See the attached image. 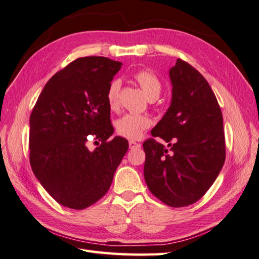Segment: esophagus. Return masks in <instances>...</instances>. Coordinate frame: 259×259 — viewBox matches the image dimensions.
I'll use <instances>...</instances> for the list:
<instances>
[{"label": "esophagus", "instance_id": "obj_1", "mask_svg": "<svg viewBox=\"0 0 259 259\" xmlns=\"http://www.w3.org/2000/svg\"><path fill=\"white\" fill-rule=\"evenodd\" d=\"M128 145H130V149H135V148L141 147V145L139 144V143H136L134 141H130L128 142Z\"/></svg>", "mask_w": 259, "mask_h": 259}]
</instances>
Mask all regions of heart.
<instances>
[{
	"mask_svg": "<svg viewBox=\"0 0 259 259\" xmlns=\"http://www.w3.org/2000/svg\"><path fill=\"white\" fill-rule=\"evenodd\" d=\"M135 79L140 84L144 94L149 100H156L162 91V83L156 74L148 70H142L135 74ZM120 83L118 79H114L108 85L106 92V102L110 108H115L118 103ZM152 126V119L146 115L125 114L116 120V131L119 135L126 139H140L143 132Z\"/></svg>",
	"mask_w": 259,
	"mask_h": 259,
	"instance_id": "1",
	"label": "heart"
}]
</instances>
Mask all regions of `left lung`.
Returning <instances> with one entry per match:
<instances>
[{
    "instance_id": "obj_1",
    "label": "left lung",
    "mask_w": 259,
    "mask_h": 259,
    "mask_svg": "<svg viewBox=\"0 0 259 259\" xmlns=\"http://www.w3.org/2000/svg\"><path fill=\"white\" fill-rule=\"evenodd\" d=\"M170 106L143 143L144 177L155 197L170 207L196 203L215 182L225 162L223 115L208 82L178 59L169 70Z\"/></svg>"
}]
</instances>
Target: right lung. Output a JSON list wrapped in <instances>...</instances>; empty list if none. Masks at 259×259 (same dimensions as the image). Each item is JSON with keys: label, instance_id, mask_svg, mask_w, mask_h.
<instances>
[{"label": "right lung", "instance_id": "1", "mask_svg": "<svg viewBox=\"0 0 259 259\" xmlns=\"http://www.w3.org/2000/svg\"><path fill=\"white\" fill-rule=\"evenodd\" d=\"M122 63L79 57L45 84L30 116V163L57 203L84 209L107 193L128 142L115 136L106 92ZM101 142L90 151L87 143Z\"/></svg>", "mask_w": 259, "mask_h": 259}]
</instances>
